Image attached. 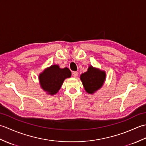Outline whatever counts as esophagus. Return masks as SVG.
Masks as SVG:
<instances>
[{
    "mask_svg": "<svg viewBox=\"0 0 146 146\" xmlns=\"http://www.w3.org/2000/svg\"><path fill=\"white\" fill-rule=\"evenodd\" d=\"M78 72H77V71H73V76L74 77H77L78 76Z\"/></svg>",
    "mask_w": 146,
    "mask_h": 146,
    "instance_id": "esophagus-1",
    "label": "esophagus"
}]
</instances>
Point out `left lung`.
<instances>
[{"label":"left lung","instance_id":"left-lung-1","mask_svg":"<svg viewBox=\"0 0 146 146\" xmlns=\"http://www.w3.org/2000/svg\"><path fill=\"white\" fill-rule=\"evenodd\" d=\"M106 79V73L97 68L90 65L87 71L80 75V80L85 90L89 94H94L104 85Z\"/></svg>","mask_w":146,"mask_h":146}]
</instances>
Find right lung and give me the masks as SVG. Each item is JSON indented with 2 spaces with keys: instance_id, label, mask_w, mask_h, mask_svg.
<instances>
[{
  "instance_id": "right-lung-1",
  "label": "right lung",
  "mask_w": 146,
  "mask_h": 146,
  "mask_svg": "<svg viewBox=\"0 0 146 146\" xmlns=\"http://www.w3.org/2000/svg\"><path fill=\"white\" fill-rule=\"evenodd\" d=\"M71 73L68 68H61L58 64L45 68L39 75L41 88L46 94L54 95L60 90L64 80L70 78Z\"/></svg>"
}]
</instances>
